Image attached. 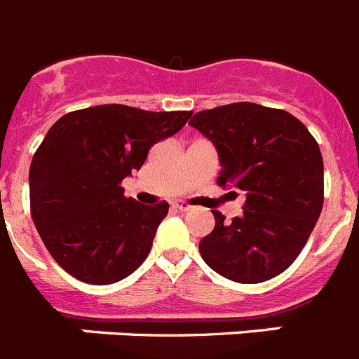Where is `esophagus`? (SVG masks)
Returning a JSON list of instances; mask_svg holds the SVG:
<instances>
[{
    "label": "esophagus",
    "mask_w": 359,
    "mask_h": 359,
    "mask_svg": "<svg viewBox=\"0 0 359 359\" xmlns=\"http://www.w3.org/2000/svg\"><path fill=\"white\" fill-rule=\"evenodd\" d=\"M174 207H176L177 210H182V212H189V210L192 209L191 205L187 203V201H176V203H174Z\"/></svg>",
    "instance_id": "1"
}]
</instances>
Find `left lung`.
<instances>
[{
    "instance_id": "left-lung-1",
    "label": "left lung",
    "mask_w": 359,
    "mask_h": 359,
    "mask_svg": "<svg viewBox=\"0 0 359 359\" xmlns=\"http://www.w3.org/2000/svg\"><path fill=\"white\" fill-rule=\"evenodd\" d=\"M214 143L217 185L243 191L240 217L200 241L205 263L238 283H262L298 258L323 207V158L309 128L290 112L258 103L201 110L189 121ZM236 194V192H234Z\"/></svg>"
}]
</instances>
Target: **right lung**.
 <instances>
[{"label": "right lung", "mask_w": 359, "mask_h": 359, "mask_svg": "<svg viewBox=\"0 0 359 359\" xmlns=\"http://www.w3.org/2000/svg\"><path fill=\"white\" fill-rule=\"evenodd\" d=\"M191 116L112 103L74 110L52 125L30 163V214L63 271L109 285L145 262L168 203L125 198L121 182Z\"/></svg>", "instance_id": "obj_1"}]
</instances>
